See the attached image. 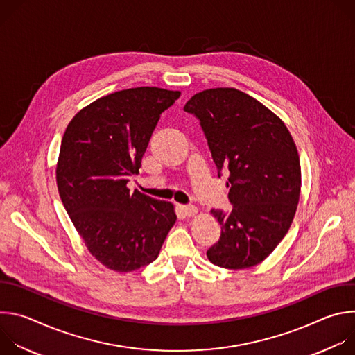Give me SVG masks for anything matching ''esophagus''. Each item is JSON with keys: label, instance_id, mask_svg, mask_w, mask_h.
Returning a JSON list of instances; mask_svg holds the SVG:
<instances>
[{"label": "esophagus", "instance_id": "34e87169", "mask_svg": "<svg viewBox=\"0 0 355 355\" xmlns=\"http://www.w3.org/2000/svg\"><path fill=\"white\" fill-rule=\"evenodd\" d=\"M180 209H181V212H182L185 216H193V215H196V212H198L196 207H193V205H180Z\"/></svg>", "mask_w": 355, "mask_h": 355}]
</instances>
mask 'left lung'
I'll return each instance as SVG.
<instances>
[{
    "instance_id": "8db88e82",
    "label": "left lung",
    "mask_w": 355,
    "mask_h": 355,
    "mask_svg": "<svg viewBox=\"0 0 355 355\" xmlns=\"http://www.w3.org/2000/svg\"><path fill=\"white\" fill-rule=\"evenodd\" d=\"M184 110L200 121L218 171L229 170L233 209L211 211L222 233L207 256L227 270L254 267L288 233L297 208L302 181L295 141L278 115L236 88L196 92Z\"/></svg>"
}]
</instances>
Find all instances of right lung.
I'll use <instances>...</instances> for the list:
<instances>
[{
	"mask_svg": "<svg viewBox=\"0 0 355 355\" xmlns=\"http://www.w3.org/2000/svg\"><path fill=\"white\" fill-rule=\"evenodd\" d=\"M181 91L135 87L95 99L66 128L56 164L63 205L91 256L116 272L153 263L177 220L171 202L128 188L162 112Z\"/></svg>",
	"mask_w": 355,
	"mask_h": 355,
	"instance_id": "add662e5",
	"label": "right lung"
}]
</instances>
